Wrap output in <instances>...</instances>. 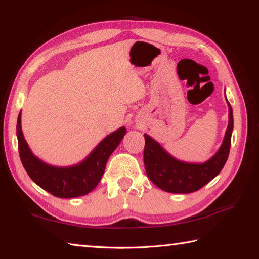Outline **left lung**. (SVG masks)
Wrapping results in <instances>:
<instances>
[{
    "label": "left lung",
    "instance_id": "obj_1",
    "mask_svg": "<svg viewBox=\"0 0 259 259\" xmlns=\"http://www.w3.org/2000/svg\"><path fill=\"white\" fill-rule=\"evenodd\" d=\"M227 98V96H225ZM229 106V124L218 152L204 163H188L173 157L147 134L145 137L144 163L146 173L154 185L172 194H189L199 190L222 170L229 157L233 130V112Z\"/></svg>",
    "mask_w": 259,
    "mask_h": 259
}]
</instances>
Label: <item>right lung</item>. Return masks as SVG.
<instances>
[{"label": "right lung", "instance_id": "add662e5", "mask_svg": "<svg viewBox=\"0 0 259 259\" xmlns=\"http://www.w3.org/2000/svg\"><path fill=\"white\" fill-rule=\"evenodd\" d=\"M125 133V126H121L106 136L83 161L62 167L50 165L32 154L23 138L21 112L17 121L18 148L23 167L36 185L59 198H74L95 189L104 175L107 159L119 146Z\"/></svg>", "mask_w": 259, "mask_h": 259}]
</instances>
